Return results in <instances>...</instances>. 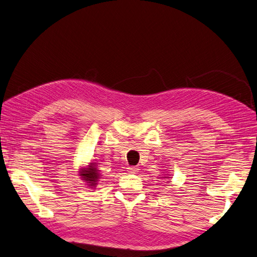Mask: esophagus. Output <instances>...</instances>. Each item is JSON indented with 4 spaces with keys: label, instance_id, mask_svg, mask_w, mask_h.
<instances>
[{
    "label": "esophagus",
    "instance_id": "obj_1",
    "mask_svg": "<svg viewBox=\"0 0 257 257\" xmlns=\"http://www.w3.org/2000/svg\"><path fill=\"white\" fill-rule=\"evenodd\" d=\"M127 172L131 174H136L138 172V167L136 166H127Z\"/></svg>",
    "mask_w": 257,
    "mask_h": 257
}]
</instances>
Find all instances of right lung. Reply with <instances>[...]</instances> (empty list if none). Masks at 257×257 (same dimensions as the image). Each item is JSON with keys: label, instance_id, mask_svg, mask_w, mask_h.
Masks as SVG:
<instances>
[{"label": "right lung", "instance_id": "obj_1", "mask_svg": "<svg viewBox=\"0 0 257 257\" xmlns=\"http://www.w3.org/2000/svg\"><path fill=\"white\" fill-rule=\"evenodd\" d=\"M81 173H82L81 175H82L83 180H85L91 185H94L95 182L97 181V179L99 178L98 170L96 169L94 163H90L89 168L83 170V172H81Z\"/></svg>", "mask_w": 257, "mask_h": 257}]
</instances>
